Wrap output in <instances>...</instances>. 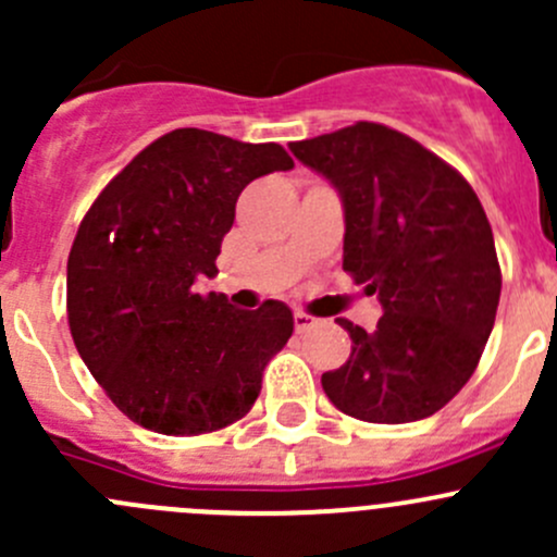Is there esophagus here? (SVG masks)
Returning a JSON list of instances; mask_svg holds the SVG:
<instances>
[{
	"mask_svg": "<svg viewBox=\"0 0 557 557\" xmlns=\"http://www.w3.org/2000/svg\"><path fill=\"white\" fill-rule=\"evenodd\" d=\"M314 323H318V320H314L312 314H307V312H301V310L294 312V325H296V331H299V334H301V331H310Z\"/></svg>",
	"mask_w": 557,
	"mask_h": 557,
	"instance_id": "34e87169",
	"label": "esophagus"
}]
</instances>
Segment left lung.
Returning a JSON list of instances; mask_svg holds the SVG:
<instances>
[{
  "label": "left lung",
  "instance_id": "left-lung-1",
  "mask_svg": "<svg viewBox=\"0 0 557 557\" xmlns=\"http://www.w3.org/2000/svg\"><path fill=\"white\" fill-rule=\"evenodd\" d=\"M290 150L339 190L342 269L385 310L374 331L339 318L352 352L323 374L325 396L367 423L440 412L474 374L502 296L491 223L474 188L383 123L358 121Z\"/></svg>",
  "mask_w": 557,
  "mask_h": 557
}]
</instances>
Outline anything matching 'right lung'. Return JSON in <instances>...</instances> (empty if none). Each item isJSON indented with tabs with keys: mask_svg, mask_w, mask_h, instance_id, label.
<instances>
[{
	"mask_svg": "<svg viewBox=\"0 0 557 557\" xmlns=\"http://www.w3.org/2000/svg\"><path fill=\"white\" fill-rule=\"evenodd\" d=\"M277 143L174 128L134 156L81 221L66 261L72 339L110 401L143 429L199 436L237 423L294 334L283 301L237 310L196 294L247 183L285 172Z\"/></svg>",
	"mask_w": 557,
	"mask_h": 557,
	"instance_id": "add662e5",
	"label": "right lung"
}]
</instances>
